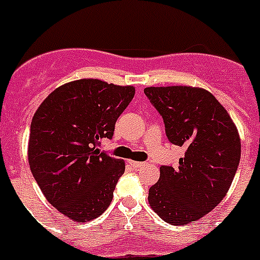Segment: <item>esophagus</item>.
Masks as SVG:
<instances>
[{
	"label": "esophagus",
	"mask_w": 260,
	"mask_h": 260,
	"mask_svg": "<svg viewBox=\"0 0 260 260\" xmlns=\"http://www.w3.org/2000/svg\"><path fill=\"white\" fill-rule=\"evenodd\" d=\"M130 165H132L133 168H135V169H138V168H141V167H143L144 165V162H141V161H132V160H130Z\"/></svg>",
	"instance_id": "obj_1"
}]
</instances>
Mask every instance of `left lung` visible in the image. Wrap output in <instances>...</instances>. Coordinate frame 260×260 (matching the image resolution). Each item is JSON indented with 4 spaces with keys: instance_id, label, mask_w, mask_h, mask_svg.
Here are the masks:
<instances>
[{
    "instance_id": "8db88e82",
    "label": "left lung",
    "mask_w": 260,
    "mask_h": 260,
    "mask_svg": "<svg viewBox=\"0 0 260 260\" xmlns=\"http://www.w3.org/2000/svg\"><path fill=\"white\" fill-rule=\"evenodd\" d=\"M144 93L164 119L169 142L185 148L178 167H160L148 203L172 225L195 221L212 211L231 187L241 158L237 127L203 88L147 87Z\"/></svg>"
}]
</instances>
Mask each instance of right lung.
<instances>
[{
  "label": "right lung",
  "mask_w": 260,
  "mask_h": 260,
  "mask_svg": "<svg viewBox=\"0 0 260 260\" xmlns=\"http://www.w3.org/2000/svg\"><path fill=\"white\" fill-rule=\"evenodd\" d=\"M134 93L132 86L74 80L54 89L34 114L29 168L48 202L71 220L96 219L113 199L125 162L100 152L99 139H112Z\"/></svg>",
  "instance_id": "right-lung-1"
}]
</instances>
